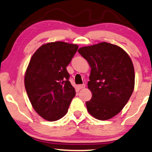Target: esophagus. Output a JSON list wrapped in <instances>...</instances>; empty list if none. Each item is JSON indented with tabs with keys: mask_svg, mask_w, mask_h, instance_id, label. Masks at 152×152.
<instances>
[{
	"mask_svg": "<svg viewBox=\"0 0 152 152\" xmlns=\"http://www.w3.org/2000/svg\"><path fill=\"white\" fill-rule=\"evenodd\" d=\"M84 88H85V84H79L78 85V89H84Z\"/></svg>",
	"mask_w": 152,
	"mask_h": 152,
	"instance_id": "34e87169",
	"label": "esophagus"
}]
</instances>
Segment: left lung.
Returning a JSON list of instances; mask_svg holds the SVG:
<instances>
[{
	"instance_id": "left-lung-1",
	"label": "left lung",
	"mask_w": 152,
	"mask_h": 152,
	"mask_svg": "<svg viewBox=\"0 0 152 152\" xmlns=\"http://www.w3.org/2000/svg\"><path fill=\"white\" fill-rule=\"evenodd\" d=\"M78 52L91 68L88 88L92 97L86 102L87 110L98 120L110 119L122 110L134 89L131 59L121 48L104 42Z\"/></svg>"
}]
</instances>
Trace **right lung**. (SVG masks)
Masks as SVG:
<instances>
[{
  "instance_id": "obj_1",
  "label": "right lung",
  "mask_w": 152,
  "mask_h": 152,
  "mask_svg": "<svg viewBox=\"0 0 152 152\" xmlns=\"http://www.w3.org/2000/svg\"><path fill=\"white\" fill-rule=\"evenodd\" d=\"M78 48L64 42H50L42 45L30 60L25 89L34 110L47 121L63 118L76 95L66 67Z\"/></svg>"
}]
</instances>
